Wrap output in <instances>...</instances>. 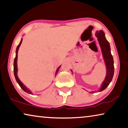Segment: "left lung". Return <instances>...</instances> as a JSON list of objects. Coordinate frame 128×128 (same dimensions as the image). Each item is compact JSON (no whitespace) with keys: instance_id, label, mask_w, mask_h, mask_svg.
I'll return each instance as SVG.
<instances>
[{"instance_id":"obj_1","label":"left lung","mask_w":128,"mask_h":128,"mask_svg":"<svg viewBox=\"0 0 128 128\" xmlns=\"http://www.w3.org/2000/svg\"><path fill=\"white\" fill-rule=\"evenodd\" d=\"M96 36L100 44L103 58H104L106 68V75L105 80L101 84L99 92L104 90L110 84L114 74V62L113 58L110 52V47L109 42L105 36L104 32L102 31H97Z\"/></svg>"}]
</instances>
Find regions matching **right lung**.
<instances>
[{
	"mask_svg": "<svg viewBox=\"0 0 128 128\" xmlns=\"http://www.w3.org/2000/svg\"><path fill=\"white\" fill-rule=\"evenodd\" d=\"M22 38L21 40V41H20V43L19 45L18 46L17 48H16V56H15V59H14V75H15V78H16V82H18V84L21 87L22 90H23L24 91H25L26 92H27L28 93H30V94H32V92L30 90H28V89L21 82H20V80L19 79L18 77V75H17V72H18V68H17V60H18V50H19V48L20 47V45H21L22 44ZM60 67V66L58 67V69H57L56 70V74H58V70H59V68Z\"/></svg>",
	"mask_w": 128,
	"mask_h": 128,
	"instance_id": "add662e5",
	"label": "right lung"
}]
</instances>
